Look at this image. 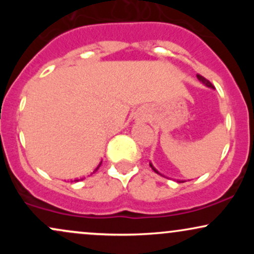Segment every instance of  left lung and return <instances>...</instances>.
<instances>
[{"label":"left lung","instance_id":"left-lung-1","mask_svg":"<svg viewBox=\"0 0 254 254\" xmlns=\"http://www.w3.org/2000/svg\"><path fill=\"white\" fill-rule=\"evenodd\" d=\"M197 77H198V80H199L200 82H203L204 84H205V86L210 87V88H214V86H212V83L210 82V81H209V80H206L205 77H203V76H202V75H197ZM150 167L153 168V171H154V172H156V173H159V172H157V171L155 170V168L153 167V165H151V164H150Z\"/></svg>","mask_w":254,"mask_h":254}]
</instances>
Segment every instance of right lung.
Returning <instances> with one entry per match:
<instances>
[{"label":"right lung","instance_id":"obj_1","mask_svg":"<svg viewBox=\"0 0 254 254\" xmlns=\"http://www.w3.org/2000/svg\"><path fill=\"white\" fill-rule=\"evenodd\" d=\"M100 165H101V164H100ZM100 165H99V166H98V167H97V168H95V171H98V168H99V167H100ZM95 171H94V172H95Z\"/></svg>","mask_w":254,"mask_h":254}]
</instances>
